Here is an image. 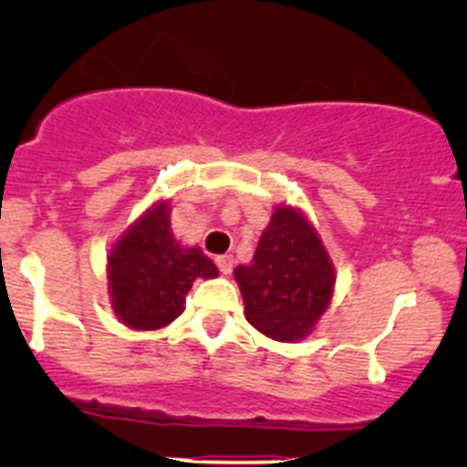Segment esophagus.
<instances>
[{
  "label": "esophagus",
  "mask_w": 467,
  "mask_h": 467,
  "mask_svg": "<svg viewBox=\"0 0 467 467\" xmlns=\"http://www.w3.org/2000/svg\"><path fill=\"white\" fill-rule=\"evenodd\" d=\"M216 266H219V271L223 273V275H230V273H233V266H234V257L233 255L216 257Z\"/></svg>",
  "instance_id": "esophagus-1"
}]
</instances>
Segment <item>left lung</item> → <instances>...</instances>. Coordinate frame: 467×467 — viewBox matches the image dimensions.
Returning <instances> with one entry per match:
<instances>
[{
    "instance_id": "obj_1",
    "label": "left lung",
    "mask_w": 467,
    "mask_h": 467,
    "mask_svg": "<svg viewBox=\"0 0 467 467\" xmlns=\"http://www.w3.org/2000/svg\"><path fill=\"white\" fill-rule=\"evenodd\" d=\"M246 321L264 337L298 343L317 329L337 268L317 225L300 207L277 203L251 264L234 268Z\"/></svg>"
}]
</instances>
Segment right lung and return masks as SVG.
<instances>
[{
	"label": "right lung",
	"instance_id": "add662e5",
	"mask_svg": "<svg viewBox=\"0 0 467 467\" xmlns=\"http://www.w3.org/2000/svg\"><path fill=\"white\" fill-rule=\"evenodd\" d=\"M171 201H155L110 244L108 296L117 321L138 332L167 327L185 312L199 277L219 275L199 246H182L171 233Z\"/></svg>",
	"mask_w": 467,
	"mask_h": 467
}]
</instances>
